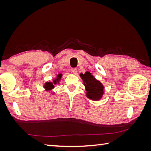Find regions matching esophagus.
<instances>
[{
    "mask_svg": "<svg viewBox=\"0 0 151 151\" xmlns=\"http://www.w3.org/2000/svg\"><path fill=\"white\" fill-rule=\"evenodd\" d=\"M72 72L73 73V74H76L77 72V69L76 68H72Z\"/></svg>",
    "mask_w": 151,
    "mask_h": 151,
    "instance_id": "obj_1",
    "label": "esophagus"
}]
</instances>
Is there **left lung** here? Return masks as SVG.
<instances>
[{
    "label": "left lung",
    "instance_id": "left-lung-1",
    "mask_svg": "<svg viewBox=\"0 0 151 151\" xmlns=\"http://www.w3.org/2000/svg\"><path fill=\"white\" fill-rule=\"evenodd\" d=\"M80 76L84 82L87 97L94 101H98L101 99L104 94V86L100 81L96 79L88 71L86 72L84 74H81Z\"/></svg>",
    "mask_w": 151,
    "mask_h": 151
}]
</instances>
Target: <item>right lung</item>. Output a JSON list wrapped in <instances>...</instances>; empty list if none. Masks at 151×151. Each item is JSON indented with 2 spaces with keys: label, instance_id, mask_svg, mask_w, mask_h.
I'll return each instance as SVG.
<instances>
[{
  "label": "right lung",
  "instance_id": "obj_1",
  "mask_svg": "<svg viewBox=\"0 0 151 151\" xmlns=\"http://www.w3.org/2000/svg\"><path fill=\"white\" fill-rule=\"evenodd\" d=\"M62 74H60L57 75V78L53 80V82H48V83H46L44 85V88L46 89V91H49V90H52V89L54 88V85L57 84V83H59V81L60 80L61 77H62Z\"/></svg>",
  "mask_w": 151,
  "mask_h": 151
}]
</instances>
